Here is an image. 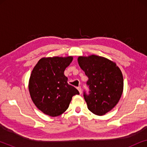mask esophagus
I'll return each mask as SVG.
<instances>
[{"mask_svg":"<svg viewBox=\"0 0 147 147\" xmlns=\"http://www.w3.org/2000/svg\"><path fill=\"white\" fill-rule=\"evenodd\" d=\"M78 91H79L80 94H82V88H81V87H78Z\"/></svg>","mask_w":147,"mask_h":147,"instance_id":"esophagus-1","label":"esophagus"}]
</instances>
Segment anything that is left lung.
Returning <instances> with one entry per match:
<instances>
[{
  "instance_id": "1",
  "label": "left lung",
  "mask_w": 147,
  "mask_h": 147,
  "mask_svg": "<svg viewBox=\"0 0 147 147\" xmlns=\"http://www.w3.org/2000/svg\"><path fill=\"white\" fill-rule=\"evenodd\" d=\"M80 67L88 76L89 94L84 97L90 111L102 116L119 102L123 92V76L120 68L107 58L92 55L78 58Z\"/></svg>"
}]
</instances>
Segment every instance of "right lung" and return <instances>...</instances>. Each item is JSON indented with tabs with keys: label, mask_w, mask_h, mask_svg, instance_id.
<instances>
[{
	"label": "right lung",
	"mask_w": 147,
	"mask_h": 147,
	"mask_svg": "<svg viewBox=\"0 0 147 147\" xmlns=\"http://www.w3.org/2000/svg\"><path fill=\"white\" fill-rule=\"evenodd\" d=\"M73 57H43L31 72L29 82L30 96L38 109L52 117L61 115L69 107L72 97L80 94L67 83L64 75Z\"/></svg>",
	"instance_id": "1"
}]
</instances>
